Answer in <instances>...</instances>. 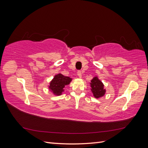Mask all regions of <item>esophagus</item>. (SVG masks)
Wrapping results in <instances>:
<instances>
[{"instance_id": "34e87169", "label": "esophagus", "mask_w": 148, "mask_h": 148, "mask_svg": "<svg viewBox=\"0 0 148 148\" xmlns=\"http://www.w3.org/2000/svg\"><path fill=\"white\" fill-rule=\"evenodd\" d=\"M77 75L78 76V77H79V78H81L82 77V75L81 71H78V72H77Z\"/></svg>"}]
</instances>
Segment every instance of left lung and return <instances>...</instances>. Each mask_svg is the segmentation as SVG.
<instances>
[{
    "label": "left lung",
    "mask_w": 148,
    "mask_h": 148,
    "mask_svg": "<svg viewBox=\"0 0 148 148\" xmlns=\"http://www.w3.org/2000/svg\"><path fill=\"white\" fill-rule=\"evenodd\" d=\"M91 91L95 98H100L104 96L106 94V89L104 85L97 77H95L91 81L90 83Z\"/></svg>",
    "instance_id": "obj_1"
}]
</instances>
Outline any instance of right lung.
I'll return each instance as SVG.
<instances>
[{
	"label": "right lung",
	"mask_w": 148,
	"mask_h": 148,
	"mask_svg": "<svg viewBox=\"0 0 148 148\" xmlns=\"http://www.w3.org/2000/svg\"><path fill=\"white\" fill-rule=\"evenodd\" d=\"M71 78L65 77L61 73L57 74L49 83V89L53 95L56 96H60L64 91L65 86L70 84L71 82Z\"/></svg>",
	"instance_id": "add662e5"
}]
</instances>
